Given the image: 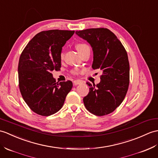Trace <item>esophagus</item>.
<instances>
[{
	"instance_id": "obj_1",
	"label": "esophagus",
	"mask_w": 158,
	"mask_h": 158,
	"mask_svg": "<svg viewBox=\"0 0 158 158\" xmlns=\"http://www.w3.org/2000/svg\"><path fill=\"white\" fill-rule=\"evenodd\" d=\"M73 83H74L75 85H80V84H81L82 81L80 80H75L74 81H73Z\"/></svg>"
}]
</instances>
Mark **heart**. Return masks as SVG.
Wrapping results in <instances>:
<instances>
[{"instance_id":"heart-1","label":"heart","mask_w":158,"mask_h":158,"mask_svg":"<svg viewBox=\"0 0 158 158\" xmlns=\"http://www.w3.org/2000/svg\"><path fill=\"white\" fill-rule=\"evenodd\" d=\"M87 47H88V46L87 44H85L81 43V44H77L76 45V49L79 52H81L83 49H85ZM63 56H64V54H63V52H62L60 54V58H63ZM73 73H74V74H77V70H75L74 71H73Z\"/></svg>"}]
</instances>
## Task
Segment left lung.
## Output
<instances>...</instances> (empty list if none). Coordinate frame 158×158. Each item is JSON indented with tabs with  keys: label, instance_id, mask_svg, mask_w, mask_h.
Segmentation results:
<instances>
[{
	"label": "left lung",
	"instance_id": "left-lung-1",
	"mask_svg": "<svg viewBox=\"0 0 158 158\" xmlns=\"http://www.w3.org/2000/svg\"><path fill=\"white\" fill-rule=\"evenodd\" d=\"M75 33L92 48V68L102 71L100 83H87L90 87L83 98L84 105L96 116L108 114L122 103L129 88L130 67L127 51L108 29L91 28Z\"/></svg>",
	"mask_w": 158,
	"mask_h": 158
}]
</instances>
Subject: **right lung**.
Wrapping results in <instances>:
<instances>
[{
    "mask_svg": "<svg viewBox=\"0 0 158 158\" xmlns=\"http://www.w3.org/2000/svg\"><path fill=\"white\" fill-rule=\"evenodd\" d=\"M74 33L58 29L40 32L21 54L19 89L25 103L38 114L48 116L59 111L72 89L71 81L56 82L52 72L60 70L62 48Z\"/></svg>",
    "mask_w": 158,
    "mask_h": 158,
    "instance_id": "add662e5",
    "label": "right lung"
}]
</instances>
